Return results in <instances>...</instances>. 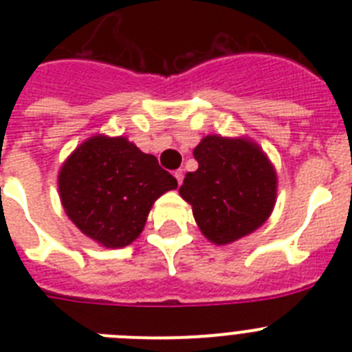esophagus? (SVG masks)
Here are the masks:
<instances>
[{"mask_svg": "<svg viewBox=\"0 0 352 352\" xmlns=\"http://www.w3.org/2000/svg\"><path fill=\"white\" fill-rule=\"evenodd\" d=\"M174 178L178 179V185H182V183H183V170L182 169L174 170Z\"/></svg>", "mask_w": 352, "mask_h": 352, "instance_id": "esophagus-1", "label": "esophagus"}]
</instances>
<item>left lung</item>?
Returning a JSON list of instances; mask_svg holds the SVG:
<instances>
[{"label":"left lung","mask_w":352,"mask_h":352,"mask_svg":"<svg viewBox=\"0 0 352 352\" xmlns=\"http://www.w3.org/2000/svg\"><path fill=\"white\" fill-rule=\"evenodd\" d=\"M194 158L199 167L186 173L179 195L208 241L234 243L270 219L278 178L257 142L210 133L194 148Z\"/></svg>","instance_id":"left-lung-1"}]
</instances>
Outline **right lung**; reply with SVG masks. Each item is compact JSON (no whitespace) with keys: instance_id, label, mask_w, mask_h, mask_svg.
<instances>
[{"instance_id":"1","label":"right lung","mask_w":352,"mask_h":352,"mask_svg":"<svg viewBox=\"0 0 352 352\" xmlns=\"http://www.w3.org/2000/svg\"><path fill=\"white\" fill-rule=\"evenodd\" d=\"M174 188L178 182L157 157L142 153L123 135H91L68 155L58 174L68 219L105 248L135 241L155 201Z\"/></svg>"}]
</instances>
